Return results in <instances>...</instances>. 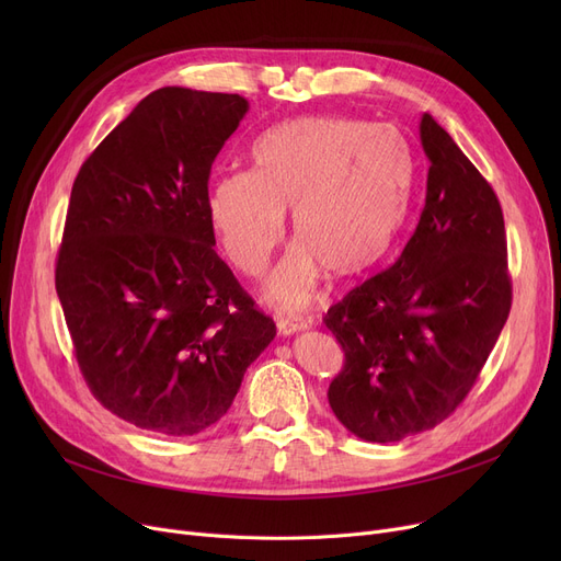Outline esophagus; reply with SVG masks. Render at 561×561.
<instances>
[{
  "label": "esophagus",
  "instance_id": "obj_1",
  "mask_svg": "<svg viewBox=\"0 0 561 561\" xmlns=\"http://www.w3.org/2000/svg\"><path fill=\"white\" fill-rule=\"evenodd\" d=\"M307 330V322L298 320V318H277V332L282 336H290V334H298Z\"/></svg>",
  "mask_w": 561,
  "mask_h": 561
}]
</instances>
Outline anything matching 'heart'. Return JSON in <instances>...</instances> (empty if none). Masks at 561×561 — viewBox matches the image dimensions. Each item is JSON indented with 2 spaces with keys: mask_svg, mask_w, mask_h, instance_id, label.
<instances>
[{
  "mask_svg": "<svg viewBox=\"0 0 561 561\" xmlns=\"http://www.w3.org/2000/svg\"><path fill=\"white\" fill-rule=\"evenodd\" d=\"M414 161L389 125L296 117L252 147V170L216 176L206 220L236 271L254 277L284 241L293 214L300 243L265 282L282 309L307 307L322 273L359 277L387 254L402 225Z\"/></svg>",
  "mask_w": 561,
  "mask_h": 561,
  "instance_id": "b5f03b06",
  "label": "heart"
}]
</instances>
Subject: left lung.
<instances>
[{
    "label": "left lung",
    "instance_id": "8db88e82",
    "mask_svg": "<svg viewBox=\"0 0 561 561\" xmlns=\"http://www.w3.org/2000/svg\"><path fill=\"white\" fill-rule=\"evenodd\" d=\"M419 131L427 193L414 236L391 268L325 316L345 352L330 407L373 444L446 421L473 389L512 309L505 220L493 188L430 113Z\"/></svg>",
    "mask_w": 561,
    "mask_h": 561
}]
</instances>
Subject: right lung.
Here are the masks:
<instances>
[{
	"label": "right lung",
	"instance_id": "1",
	"mask_svg": "<svg viewBox=\"0 0 561 561\" xmlns=\"http://www.w3.org/2000/svg\"><path fill=\"white\" fill-rule=\"evenodd\" d=\"M250 104L165 85L77 174L56 293L93 396L140 430L218 423L277 330L216 254L211 165Z\"/></svg>",
	"mask_w": 561,
	"mask_h": 561
}]
</instances>
